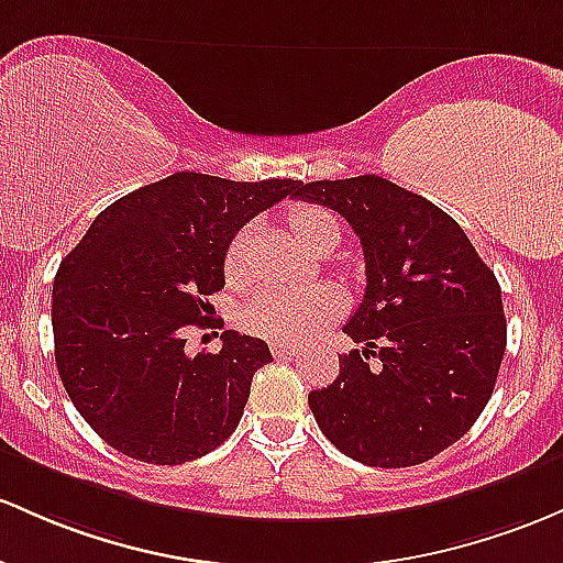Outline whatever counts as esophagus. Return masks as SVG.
I'll list each match as a JSON object with an SVG mask.
<instances>
[{"mask_svg": "<svg viewBox=\"0 0 563 563\" xmlns=\"http://www.w3.org/2000/svg\"><path fill=\"white\" fill-rule=\"evenodd\" d=\"M269 350H272V355H275V357H288V355H294V352H296L291 342H272Z\"/></svg>", "mask_w": 563, "mask_h": 563, "instance_id": "obj_1", "label": "esophagus"}]
</instances>
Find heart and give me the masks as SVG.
Returning <instances> with one entry per match:
<instances>
[{
	"mask_svg": "<svg viewBox=\"0 0 563 563\" xmlns=\"http://www.w3.org/2000/svg\"><path fill=\"white\" fill-rule=\"evenodd\" d=\"M294 238L305 249H318V245L339 240L336 216L320 206L296 208L288 216ZM249 240L251 227H243L230 240L224 253V275L232 283L243 280L249 272ZM342 312V296L331 286H310V288H267L258 291L240 312V320L251 333L275 339V342H301L310 339L325 325L333 323Z\"/></svg>",
	"mask_w": 563,
	"mask_h": 563,
	"instance_id": "obj_1",
	"label": "heart"
}]
</instances>
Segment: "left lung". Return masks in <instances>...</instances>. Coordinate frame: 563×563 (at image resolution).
<instances>
[{"label": "left lung", "mask_w": 563, "mask_h": 563, "mask_svg": "<svg viewBox=\"0 0 563 563\" xmlns=\"http://www.w3.org/2000/svg\"><path fill=\"white\" fill-rule=\"evenodd\" d=\"M294 197L342 213L366 258V296L344 325L366 347L310 393L318 428L368 467L422 465L492 398L508 342L497 277L452 216L382 176L310 181Z\"/></svg>", "instance_id": "left-lung-1"}]
</instances>
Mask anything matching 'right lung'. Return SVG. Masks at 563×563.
<instances>
[{
  "mask_svg": "<svg viewBox=\"0 0 563 563\" xmlns=\"http://www.w3.org/2000/svg\"><path fill=\"white\" fill-rule=\"evenodd\" d=\"M301 181H227L173 173L103 208L53 283L55 366L71 404L117 452L184 465L213 452L243 417L264 339L221 333L187 355L184 331L211 329L224 253L245 224Z\"/></svg>",
  "mask_w": 563,
  "mask_h": 563,
  "instance_id": "right-lung-1",
  "label": "right lung"
}]
</instances>
